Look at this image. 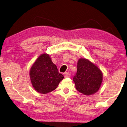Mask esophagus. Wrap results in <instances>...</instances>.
Listing matches in <instances>:
<instances>
[{"label":"esophagus","mask_w":127,"mask_h":127,"mask_svg":"<svg viewBox=\"0 0 127 127\" xmlns=\"http://www.w3.org/2000/svg\"><path fill=\"white\" fill-rule=\"evenodd\" d=\"M64 76H65V78H68L70 76V74L68 72H65V74H64Z\"/></svg>","instance_id":"34e87169"}]
</instances>
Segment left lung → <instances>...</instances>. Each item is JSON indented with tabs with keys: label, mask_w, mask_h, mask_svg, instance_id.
<instances>
[{
	"label": "left lung",
	"mask_w": 127,
	"mask_h": 127,
	"mask_svg": "<svg viewBox=\"0 0 127 127\" xmlns=\"http://www.w3.org/2000/svg\"><path fill=\"white\" fill-rule=\"evenodd\" d=\"M103 79L101 70L86 59H80L77 64V72L73 78L75 88L83 95H89L99 90Z\"/></svg>",
	"instance_id": "8db88e82"
}]
</instances>
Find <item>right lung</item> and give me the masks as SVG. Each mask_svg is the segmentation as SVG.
<instances>
[{"mask_svg": "<svg viewBox=\"0 0 127 127\" xmlns=\"http://www.w3.org/2000/svg\"><path fill=\"white\" fill-rule=\"evenodd\" d=\"M30 78L35 91L46 94L57 88L64 79L57 67L52 61L49 55H41L32 65L30 70Z\"/></svg>", "mask_w": 127, "mask_h": 127, "instance_id": "add662e5", "label": "right lung"}]
</instances>
